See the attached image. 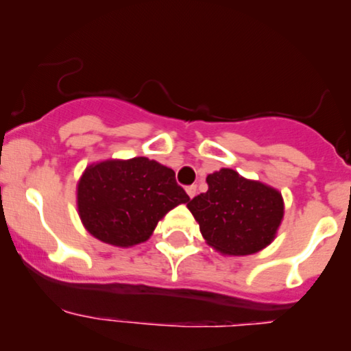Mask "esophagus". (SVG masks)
<instances>
[{"label": "esophagus", "mask_w": 351, "mask_h": 351, "mask_svg": "<svg viewBox=\"0 0 351 351\" xmlns=\"http://www.w3.org/2000/svg\"><path fill=\"white\" fill-rule=\"evenodd\" d=\"M196 191H198V189H196L195 184H191V186H186V193H188V196H189V198H195Z\"/></svg>", "instance_id": "obj_1"}]
</instances>
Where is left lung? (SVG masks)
Masks as SVG:
<instances>
[{
	"mask_svg": "<svg viewBox=\"0 0 351 351\" xmlns=\"http://www.w3.org/2000/svg\"><path fill=\"white\" fill-rule=\"evenodd\" d=\"M208 191L188 201L206 243L224 256H249L267 247L284 217L277 189L245 180L231 168L206 178Z\"/></svg>",
	"mask_w": 351,
	"mask_h": 351,
	"instance_id": "8db88e82",
	"label": "left lung"
}]
</instances>
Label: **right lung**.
I'll return each mask as SVG.
<instances>
[{"label":"right lung","instance_id":"obj_1","mask_svg":"<svg viewBox=\"0 0 351 351\" xmlns=\"http://www.w3.org/2000/svg\"><path fill=\"white\" fill-rule=\"evenodd\" d=\"M188 201L175 171L145 156L94 163L77 183L82 224L117 247L145 243L170 209Z\"/></svg>","mask_w":351,"mask_h":351}]
</instances>
